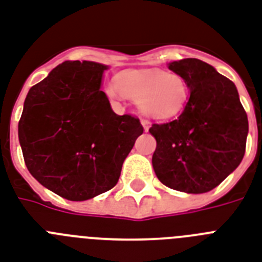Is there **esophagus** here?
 <instances>
[{"mask_svg": "<svg viewBox=\"0 0 262 262\" xmlns=\"http://www.w3.org/2000/svg\"><path fill=\"white\" fill-rule=\"evenodd\" d=\"M141 124H142V126H144V129H145V130H148V129H149L150 122L148 120H141Z\"/></svg>", "mask_w": 262, "mask_h": 262, "instance_id": "34e87169", "label": "esophagus"}]
</instances>
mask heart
<instances>
[{
    "mask_svg": "<svg viewBox=\"0 0 262 262\" xmlns=\"http://www.w3.org/2000/svg\"><path fill=\"white\" fill-rule=\"evenodd\" d=\"M110 97L120 94L138 102L142 112L155 118H173L188 101V84L175 72L163 70H127L116 78V87H109Z\"/></svg>",
    "mask_w": 262,
    "mask_h": 262,
    "instance_id": "b5f03b06",
    "label": "heart"
}]
</instances>
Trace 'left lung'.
I'll return each mask as SVG.
<instances>
[{
    "mask_svg": "<svg viewBox=\"0 0 262 262\" xmlns=\"http://www.w3.org/2000/svg\"><path fill=\"white\" fill-rule=\"evenodd\" d=\"M168 67L186 79L190 98L176 120L149 129L157 142L153 169L172 190L207 192L244 159L248 116L234 83L212 66L190 57Z\"/></svg>",
    "mask_w": 262,
    "mask_h": 262,
    "instance_id": "obj_1",
    "label": "left lung"
}]
</instances>
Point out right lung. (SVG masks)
<instances>
[{"label": "right lung", "mask_w": 262, "mask_h": 262, "mask_svg": "<svg viewBox=\"0 0 262 262\" xmlns=\"http://www.w3.org/2000/svg\"><path fill=\"white\" fill-rule=\"evenodd\" d=\"M107 67L64 61L31 87L18 122L25 165L40 184L69 201L112 190L142 135L137 117L118 116L101 90Z\"/></svg>", "instance_id": "1"}]
</instances>
